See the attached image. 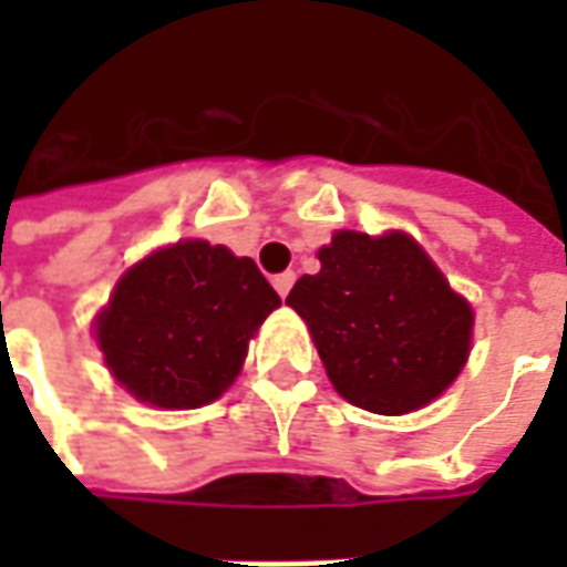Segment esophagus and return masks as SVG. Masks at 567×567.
<instances>
[{
  "instance_id": "esophagus-1",
  "label": "esophagus",
  "mask_w": 567,
  "mask_h": 567,
  "mask_svg": "<svg viewBox=\"0 0 567 567\" xmlns=\"http://www.w3.org/2000/svg\"><path fill=\"white\" fill-rule=\"evenodd\" d=\"M291 285H295V272H279V276L272 279V288L279 291V297H288Z\"/></svg>"
}]
</instances>
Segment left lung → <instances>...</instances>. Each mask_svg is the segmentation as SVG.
<instances>
[{"mask_svg":"<svg viewBox=\"0 0 567 567\" xmlns=\"http://www.w3.org/2000/svg\"><path fill=\"white\" fill-rule=\"evenodd\" d=\"M319 260L285 303L307 321L333 389L380 416L446 392L471 352L474 312L425 248L401 230H337Z\"/></svg>","mask_w":567,"mask_h":567,"instance_id":"8db88e82","label":"left lung"}]
</instances>
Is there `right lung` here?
<instances>
[{
	"label": "right lung",
	"mask_w": 567,
	"mask_h": 567,
	"mask_svg": "<svg viewBox=\"0 0 567 567\" xmlns=\"http://www.w3.org/2000/svg\"><path fill=\"white\" fill-rule=\"evenodd\" d=\"M279 303L251 258L182 239L121 276L96 316V343L142 404L194 410L230 389L248 340Z\"/></svg>",
	"instance_id": "add662e5"
}]
</instances>
